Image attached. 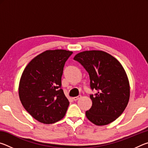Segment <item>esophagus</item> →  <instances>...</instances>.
Returning a JSON list of instances; mask_svg holds the SVG:
<instances>
[{
  "label": "esophagus",
  "instance_id": "obj_1",
  "mask_svg": "<svg viewBox=\"0 0 148 148\" xmlns=\"http://www.w3.org/2000/svg\"><path fill=\"white\" fill-rule=\"evenodd\" d=\"M80 98H81V95H79V96H77V97H73V98H72V99H73L74 101H77V100H78Z\"/></svg>",
  "mask_w": 148,
  "mask_h": 148
}]
</instances>
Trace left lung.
Instances as JSON below:
<instances>
[{
	"instance_id": "left-lung-1",
	"label": "left lung",
	"mask_w": 148,
	"mask_h": 148,
	"mask_svg": "<svg viewBox=\"0 0 148 148\" xmlns=\"http://www.w3.org/2000/svg\"><path fill=\"white\" fill-rule=\"evenodd\" d=\"M74 59L89 73L91 89L98 91L90 95L92 106L86 112L87 118L99 126L113 122L129 101L130 85L123 67L115 57L100 50L80 52Z\"/></svg>"
}]
</instances>
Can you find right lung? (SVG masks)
Returning <instances> with one entry per match:
<instances>
[{
    "mask_svg": "<svg viewBox=\"0 0 148 148\" xmlns=\"http://www.w3.org/2000/svg\"><path fill=\"white\" fill-rule=\"evenodd\" d=\"M73 52L64 49L46 50L32 59L22 73L19 97L24 108L44 124L63 118L69 101L61 87L65 62Z\"/></svg>",
    "mask_w": 148,
    "mask_h": 148,
    "instance_id": "add662e5",
    "label": "right lung"
}]
</instances>
